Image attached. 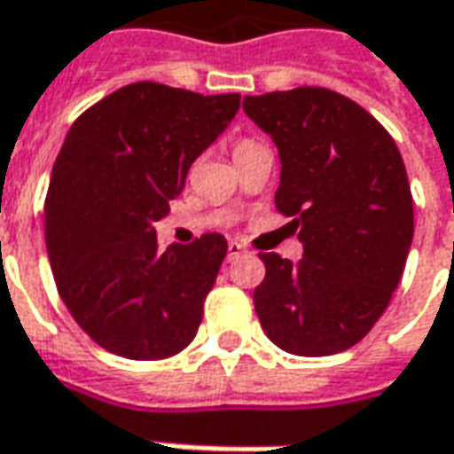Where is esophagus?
<instances>
[{
    "mask_svg": "<svg viewBox=\"0 0 454 454\" xmlns=\"http://www.w3.org/2000/svg\"><path fill=\"white\" fill-rule=\"evenodd\" d=\"M245 254V247L239 245V242H230L227 245V262H234V260H239Z\"/></svg>",
    "mask_w": 454,
    "mask_h": 454,
    "instance_id": "obj_1",
    "label": "esophagus"
}]
</instances>
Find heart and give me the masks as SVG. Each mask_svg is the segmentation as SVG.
Listing matches in <instances>:
<instances>
[{"instance_id":"heart-1","label":"heart","mask_w":454,"mask_h":454,"mask_svg":"<svg viewBox=\"0 0 454 454\" xmlns=\"http://www.w3.org/2000/svg\"><path fill=\"white\" fill-rule=\"evenodd\" d=\"M247 145H254V142H249V139H242V142H239V145H237V149L247 147Z\"/></svg>"}]
</instances>
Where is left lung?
Wrapping results in <instances>:
<instances>
[{"instance_id":"left-lung-1","label":"left lung","mask_w":454,"mask_h":454,"mask_svg":"<svg viewBox=\"0 0 454 454\" xmlns=\"http://www.w3.org/2000/svg\"><path fill=\"white\" fill-rule=\"evenodd\" d=\"M242 106L279 149L275 205L305 247L297 264L260 254V325L292 355L349 349L387 309L412 245L403 154L367 109L325 87L245 97Z\"/></svg>"}]
</instances>
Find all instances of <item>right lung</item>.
I'll use <instances>...</instances> for the list:
<instances>
[{
  "label": "right lung",
  "instance_id": "obj_1",
  "mask_svg": "<svg viewBox=\"0 0 454 454\" xmlns=\"http://www.w3.org/2000/svg\"><path fill=\"white\" fill-rule=\"evenodd\" d=\"M239 109V94L135 82L79 114L44 200L59 297L99 348L164 360L190 345L227 239L202 234L162 252L154 222Z\"/></svg>",
  "mask_w": 454,
  "mask_h": 454
}]
</instances>
